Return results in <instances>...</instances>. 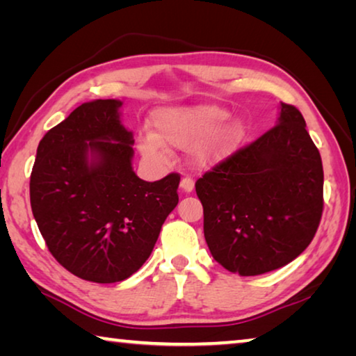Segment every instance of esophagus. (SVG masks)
<instances>
[{"label": "esophagus", "instance_id": "34e87169", "mask_svg": "<svg viewBox=\"0 0 356 356\" xmlns=\"http://www.w3.org/2000/svg\"><path fill=\"white\" fill-rule=\"evenodd\" d=\"M180 188H182L185 193H191L193 188H195V180H193L190 176H185L182 180H180Z\"/></svg>", "mask_w": 356, "mask_h": 356}]
</instances>
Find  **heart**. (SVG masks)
<instances>
[{
	"label": "heart",
	"instance_id": "obj_1",
	"mask_svg": "<svg viewBox=\"0 0 356 356\" xmlns=\"http://www.w3.org/2000/svg\"><path fill=\"white\" fill-rule=\"evenodd\" d=\"M155 134L138 140V147L149 161L165 163L168 149H186L200 166H213L227 160L242 144L245 124L227 118L222 106L197 104L179 108H163L154 118Z\"/></svg>",
	"mask_w": 356,
	"mask_h": 356
}]
</instances>
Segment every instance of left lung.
<instances>
[{"instance_id": "left-lung-1", "label": "left lung", "mask_w": 356, "mask_h": 356, "mask_svg": "<svg viewBox=\"0 0 356 356\" xmlns=\"http://www.w3.org/2000/svg\"><path fill=\"white\" fill-rule=\"evenodd\" d=\"M196 195L209 250L229 272L256 276L292 262L323 210L322 159L301 113L281 102L275 127L197 179Z\"/></svg>"}]
</instances>
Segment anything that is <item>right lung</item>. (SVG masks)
<instances>
[{
	"label": "right lung",
	"mask_w": 356,
	"mask_h": 356,
	"mask_svg": "<svg viewBox=\"0 0 356 356\" xmlns=\"http://www.w3.org/2000/svg\"><path fill=\"white\" fill-rule=\"evenodd\" d=\"M122 102L92 100L48 130L29 182L31 209L53 257L86 281L127 280L152 252L179 202V174L156 182L131 166L134 134Z\"/></svg>",
	"instance_id": "1"
}]
</instances>
